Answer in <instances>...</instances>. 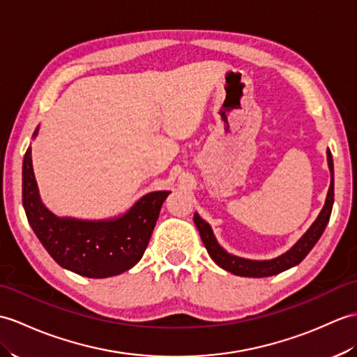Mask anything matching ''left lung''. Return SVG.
Segmentation results:
<instances>
[{"label": "left lung", "mask_w": 357, "mask_h": 357, "mask_svg": "<svg viewBox=\"0 0 357 357\" xmlns=\"http://www.w3.org/2000/svg\"><path fill=\"white\" fill-rule=\"evenodd\" d=\"M327 162H328L331 179H330V187H328L324 206H322V210L318 214L317 220L312 223L310 228L305 231V233L301 236V238L298 240L291 250L275 257V259L250 260V259H243V257H237L234 254H229L219 245L216 237H214L210 223H206L201 216H199L197 213H195L193 220L199 229V234H201V238L206 248V251H208L214 263H216L218 266H220L222 269L234 273V275L252 277V278L277 275V273L283 272L286 269H291V268L296 266L298 263H301L304 260V257L312 251V248L314 245H317L322 233H324V229H326L328 219H330L331 208H333V202H335L333 158H331V152L328 151V149H327Z\"/></svg>", "instance_id": "1"}]
</instances>
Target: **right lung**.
<instances>
[{"label": "right lung", "mask_w": 357, "mask_h": 357, "mask_svg": "<svg viewBox=\"0 0 357 357\" xmlns=\"http://www.w3.org/2000/svg\"><path fill=\"white\" fill-rule=\"evenodd\" d=\"M39 126L33 132L36 138ZM170 192H152L109 219L59 218L44 205L33 172L31 146L22 162V205L31 229L53 260L88 278H107L129 271L141 260L160 210Z\"/></svg>", "instance_id": "right-lung-1"}]
</instances>
